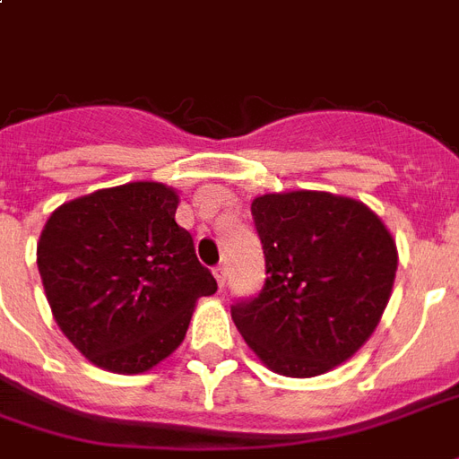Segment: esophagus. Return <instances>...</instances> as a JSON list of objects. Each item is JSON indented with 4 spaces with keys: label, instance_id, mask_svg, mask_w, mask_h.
Listing matches in <instances>:
<instances>
[{
    "label": "esophagus",
    "instance_id": "obj_1",
    "mask_svg": "<svg viewBox=\"0 0 459 459\" xmlns=\"http://www.w3.org/2000/svg\"><path fill=\"white\" fill-rule=\"evenodd\" d=\"M214 276H216V283L223 288V283H226V264H219L214 269Z\"/></svg>",
    "mask_w": 459,
    "mask_h": 459
}]
</instances>
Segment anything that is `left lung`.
I'll use <instances>...</instances> for the list:
<instances>
[{
	"label": "left lung",
	"instance_id": "8db88e82",
	"mask_svg": "<svg viewBox=\"0 0 459 459\" xmlns=\"http://www.w3.org/2000/svg\"><path fill=\"white\" fill-rule=\"evenodd\" d=\"M252 219L266 281L230 316L276 374H326L369 341L388 305L398 269L391 230L362 202L316 190L262 195Z\"/></svg>",
	"mask_w": 459,
	"mask_h": 459
}]
</instances>
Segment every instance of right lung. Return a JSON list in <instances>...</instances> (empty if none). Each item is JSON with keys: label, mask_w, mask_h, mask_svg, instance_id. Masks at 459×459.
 <instances>
[{"label": "right lung", "mask_w": 459, "mask_h": 459, "mask_svg": "<svg viewBox=\"0 0 459 459\" xmlns=\"http://www.w3.org/2000/svg\"><path fill=\"white\" fill-rule=\"evenodd\" d=\"M178 195L152 180L104 187L54 209L38 243L47 302L90 362L143 374L186 338L216 281L176 223Z\"/></svg>", "instance_id": "add662e5"}]
</instances>
